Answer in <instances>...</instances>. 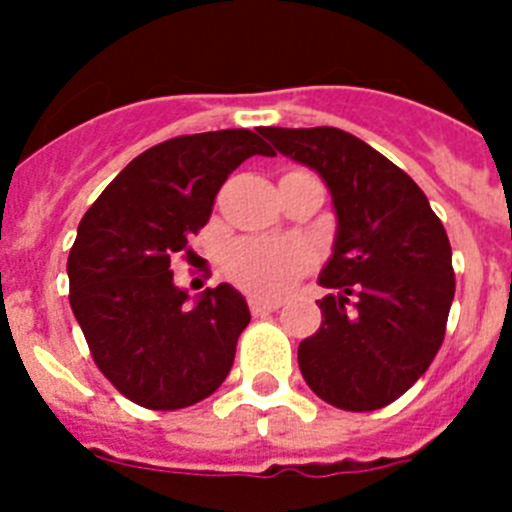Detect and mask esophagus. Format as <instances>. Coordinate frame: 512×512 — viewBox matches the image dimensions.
<instances>
[{"instance_id": "esophagus-1", "label": "esophagus", "mask_w": 512, "mask_h": 512, "mask_svg": "<svg viewBox=\"0 0 512 512\" xmlns=\"http://www.w3.org/2000/svg\"><path fill=\"white\" fill-rule=\"evenodd\" d=\"M248 307H251L253 315H266V312L279 310V307H282V302L266 300V297H251V300H248Z\"/></svg>"}]
</instances>
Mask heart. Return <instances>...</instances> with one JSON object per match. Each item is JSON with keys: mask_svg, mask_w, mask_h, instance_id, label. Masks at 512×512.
Wrapping results in <instances>:
<instances>
[{"mask_svg": "<svg viewBox=\"0 0 512 512\" xmlns=\"http://www.w3.org/2000/svg\"><path fill=\"white\" fill-rule=\"evenodd\" d=\"M312 253L292 238H243L228 253V271L235 282L256 295H282L310 266Z\"/></svg>", "mask_w": 512, "mask_h": 512, "instance_id": "b5f03b06", "label": "heart"}]
</instances>
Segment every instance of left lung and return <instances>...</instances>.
I'll return each instance as SVG.
<instances>
[{
  "instance_id": "obj_1",
  "label": "left lung",
  "mask_w": 512,
  "mask_h": 512,
  "mask_svg": "<svg viewBox=\"0 0 512 512\" xmlns=\"http://www.w3.org/2000/svg\"><path fill=\"white\" fill-rule=\"evenodd\" d=\"M264 138L328 184L338 230L320 271L323 323L297 348L310 390L333 408L395 402L436 359L454 302L451 243L423 189L338 128H264Z\"/></svg>"
}]
</instances>
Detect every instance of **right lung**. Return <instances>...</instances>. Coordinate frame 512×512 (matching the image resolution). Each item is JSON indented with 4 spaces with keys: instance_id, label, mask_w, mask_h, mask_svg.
<instances>
[{
    "instance_id": "obj_1",
    "label": "right lung",
    "mask_w": 512,
    "mask_h": 512,
    "mask_svg": "<svg viewBox=\"0 0 512 512\" xmlns=\"http://www.w3.org/2000/svg\"><path fill=\"white\" fill-rule=\"evenodd\" d=\"M251 156H274L253 130L179 135L133 158L81 217L69 253L71 310L99 372L148 410H179L225 382L248 323L230 284L187 305L171 261L189 256L215 194Z\"/></svg>"
}]
</instances>
